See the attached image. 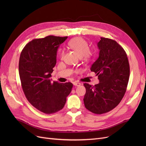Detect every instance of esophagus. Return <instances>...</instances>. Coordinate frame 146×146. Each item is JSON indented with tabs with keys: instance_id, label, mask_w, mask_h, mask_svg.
Instances as JSON below:
<instances>
[{
	"instance_id": "1",
	"label": "esophagus",
	"mask_w": 146,
	"mask_h": 146,
	"mask_svg": "<svg viewBox=\"0 0 146 146\" xmlns=\"http://www.w3.org/2000/svg\"><path fill=\"white\" fill-rule=\"evenodd\" d=\"M73 85H74V86H80L81 83H79V82H73Z\"/></svg>"
}]
</instances>
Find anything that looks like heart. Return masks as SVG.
Instances as JSON below:
<instances>
[{
	"mask_svg": "<svg viewBox=\"0 0 146 146\" xmlns=\"http://www.w3.org/2000/svg\"><path fill=\"white\" fill-rule=\"evenodd\" d=\"M68 46L78 54L80 57H87L89 55V47L87 41L80 37L75 38L68 43ZM64 50H62L60 52V58L63 59L64 56Z\"/></svg>",
	"mask_w": 146,
	"mask_h": 146,
	"instance_id": "obj_1",
	"label": "heart"
}]
</instances>
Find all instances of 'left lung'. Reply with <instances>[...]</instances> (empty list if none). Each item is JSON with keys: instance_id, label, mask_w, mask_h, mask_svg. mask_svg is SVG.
<instances>
[{"instance_id": "8db88e82", "label": "left lung", "mask_w": 146, "mask_h": 146, "mask_svg": "<svg viewBox=\"0 0 146 146\" xmlns=\"http://www.w3.org/2000/svg\"><path fill=\"white\" fill-rule=\"evenodd\" d=\"M99 57L90 70L98 76L95 86L84 83L86 94L83 101L86 108L96 114L106 113L120 103L127 90L129 65L125 50L117 41L101 37L98 43Z\"/></svg>"}]
</instances>
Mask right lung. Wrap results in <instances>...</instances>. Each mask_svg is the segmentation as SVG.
Instances as JSON below:
<instances>
[{
  "label": "right lung",
  "instance_id": "right-lung-1",
  "mask_svg": "<svg viewBox=\"0 0 146 146\" xmlns=\"http://www.w3.org/2000/svg\"><path fill=\"white\" fill-rule=\"evenodd\" d=\"M67 38L49 35L29 42L21 51L19 74L21 86L29 102L45 113L62 110L73 84L50 80L56 64L59 45Z\"/></svg>",
  "mask_w": 146,
  "mask_h": 146
}]
</instances>
